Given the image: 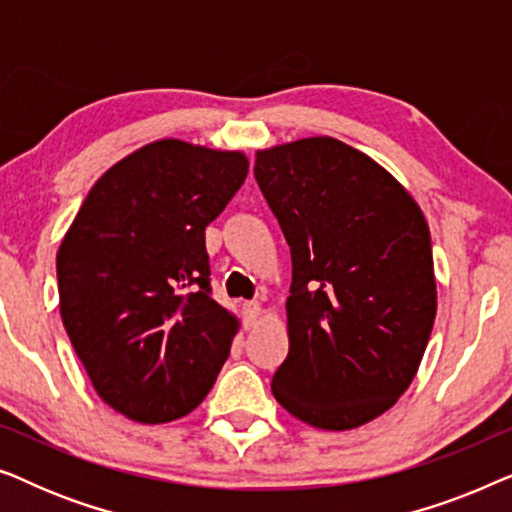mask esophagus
I'll use <instances>...</instances> for the list:
<instances>
[{"label": "esophagus", "instance_id": "34e87169", "mask_svg": "<svg viewBox=\"0 0 512 512\" xmlns=\"http://www.w3.org/2000/svg\"><path fill=\"white\" fill-rule=\"evenodd\" d=\"M261 303L258 300H251V303H244V317H247V326H254L258 317H261Z\"/></svg>", "mask_w": 512, "mask_h": 512}]
</instances>
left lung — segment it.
<instances>
[{
    "label": "left lung",
    "instance_id": "1",
    "mask_svg": "<svg viewBox=\"0 0 512 512\" xmlns=\"http://www.w3.org/2000/svg\"><path fill=\"white\" fill-rule=\"evenodd\" d=\"M254 174L293 265L289 354L272 394L317 429L368 424L410 387L436 319L422 209L382 165L333 137L258 151Z\"/></svg>",
    "mask_w": 512,
    "mask_h": 512
}]
</instances>
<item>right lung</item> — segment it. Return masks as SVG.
Segmentation results:
<instances>
[{
    "label": "right lung",
    "mask_w": 512,
    "mask_h": 512,
    "mask_svg": "<svg viewBox=\"0 0 512 512\" xmlns=\"http://www.w3.org/2000/svg\"><path fill=\"white\" fill-rule=\"evenodd\" d=\"M242 151L158 139L109 167L58 249L65 331L97 396L139 424L188 415L240 321L212 298L205 228L240 191Z\"/></svg>",
    "instance_id": "obj_1"
}]
</instances>
